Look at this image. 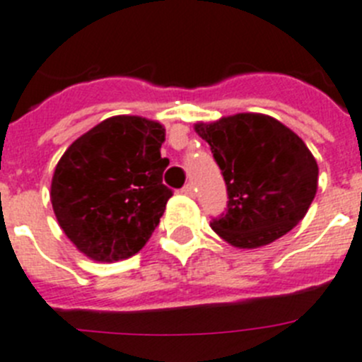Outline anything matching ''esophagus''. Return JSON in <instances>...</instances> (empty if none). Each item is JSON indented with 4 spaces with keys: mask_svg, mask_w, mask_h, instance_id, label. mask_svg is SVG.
Wrapping results in <instances>:
<instances>
[{
    "mask_svg": "<svg viewBox=\"0 0 362 362\" xmlns=\"http://www.w3.org/2000/svg\"><path fill=\"white\" fill-rule=\"evenodd\" d=\"M182 193L187 194V197H194V194H197V189H194L193 182H189V184H185L184 187H182Z\"/></svg>",
    "mask_w": 362,
    "mask_h": 362,
    "instance_id": "obj_1",
    "label": "esophagus"
}]
</instances>
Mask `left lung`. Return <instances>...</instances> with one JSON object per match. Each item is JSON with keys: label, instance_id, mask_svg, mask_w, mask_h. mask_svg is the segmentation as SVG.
I'll use <instances>...</instances> for the list:
<instances>
[{"label": "left lung", "instance_id": "obj_1", "mask_svg": "<svg viewBox=\"0 0 362 362\" xmlns=\"http://www.w3.org/2000/svg\"><path fill=\"white\" fill-rule=\"evenodd\" d=\"M227 185V209L211 227L227 243L256 249L305 218L317 191V162L292 129L263 113L194 124Z\"/></svg>", "mask_w": 362, "mask_h": 362}]
</instances>
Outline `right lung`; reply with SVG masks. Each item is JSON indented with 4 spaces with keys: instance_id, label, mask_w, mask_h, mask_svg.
<instances>
[{
    "instance_id": "obj_1",
    "label": "right lung",
    "mask_w": 362,
    "mask_h": 362,
    "mask_svg": "<svg viewBox=\"0 0 362 362\" xmlns=\"http://www.w3.org/2000/svg\"><path fill=\"white\" fill-rule=\"evenodd\" d=\"M164 126L117 115L81 135L52 178L50 200L70 242L95 262L136 254L164 214L173 191L162 184Z\"/></svg>"
}]
</instances>
